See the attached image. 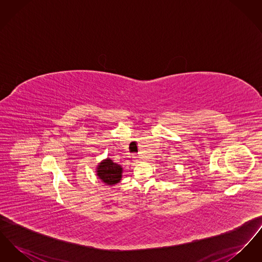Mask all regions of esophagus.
<instances>
[{
    "label": "esophagus",
    "instance_id": "obj_1",
    "mask_svg": "<svg viewBox=\"0 0 262 262\" xmlns=\"http://www.w3.org/2000/svg\"><path fill=\"white\" fill-rule=\"evenodd\" d=\"M140 160H141V157H140V156L134 157V161H136V162H138V161H140Z\"/></svg>",
    "mask_w": 262,
    "mask_h": 262
}]
</instances>
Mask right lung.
<instances>
[{
	"instance_id": "1",
	"label": "right lung",
	"mask_w": 262,
	"mask_h": 262,
	"mask_svg": "<svg viewBox=\"0 0 262 262\" xmlns=\"http://www.w3.org/2000/svg\"><path fill=\"white\" fill-rule=\"evenodd\" d=\"M96 173L103 183L108 186H113L121 181L123 168L121 165L113 162L110 158H107L99 163Z\"/></svg>"
}]
</instances>
